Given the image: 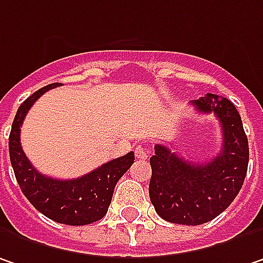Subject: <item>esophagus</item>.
Here are the masks:
<instances>
[{
  "instance_id": "1",
  "label": "esophagus",
  "mask_w": 263,
  "mask_h": 263,
  "mask_svg": "<svg viewBox=\"0 0 263 263\" xmlns=\"http://www.w3.org/2000/svg\"><path fill=\"white\" fill-rule=\"evenodd\" d=\"M135 156H137L138 159H146V158L149 156V149L144 147V146H137V149H135Z\"/></svg>"
}]
</instances>
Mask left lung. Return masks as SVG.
I'll list each match as a JSON object with an SVG mask.
<instances>
[{
	"mask_svg": "<svg viewBox=\"0 0 263 263\" xmlns=\"http://www.w3.org/2000/svg\"><path fill=\"white\" fill-rule=\"evenodd\" d=\"M199 112H214L223 131L220 154L204 164L185 161L167 146L156 144L151 158V202L165 221L197 226L214 220L238 196L249 167V140L235 105L208 93L193 101Z\"/></svg>",
	"mask_w": 263,
	"mask_h": 263,
	"instance_id": "obj_1",
	"label": "left lung"
}]
</instances>
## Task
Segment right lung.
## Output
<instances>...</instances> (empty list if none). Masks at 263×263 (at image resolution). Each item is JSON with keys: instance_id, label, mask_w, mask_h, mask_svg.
Listing matches in <instances>:
<instances>
[{"instance_id": "obj_1", "label": "right lung", "mask_w": 263, "mask_h": 263, "mask_svg": "<svg viewBox=\"0 0 263 263\" xmlns=\"http://www.w3.org/2000/svg\"><path fill=\"white\" fill-rule=\"evenodd\" d=\"M57 85L60 84L42 87L17 108L9 137L10 162L24 196L39 212L61 224H91L107 214L116 183L129 170L135 156L134 152H129L77 179L60 180L39 173L22 151L21 126L33 104Z\"/></svg>"}]
</instances>
